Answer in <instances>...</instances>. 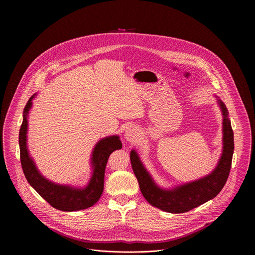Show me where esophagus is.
I'll return each instance as SVG.
<instances>
[{"label": "esophagus", "mask_w": 255, "mask_h": 255, "mask_svg": "<svg viewBox=\"0 0 255 255\" xmlns=\"http://www.w3.org/2000/svg\"><path fill=\"white\" fill-rule=\"evenodd\" d=\"M125 138L129 142H135L138 137V132L134 127H127L125 130Z\"/></svg>", "instance_id": "esophagus-1"}]
</instances>
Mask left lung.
I'll use <instances>...</instances> for the list:
<instances>
[{"label":"left lung","instance_id":"left-lung-1","mask_svg":"<svg viewBox=\"0 0 255 255\" xmlns=\"http://www.w3.org/2000/svg\"><path fill=\"white\" fill-rule=\"evenodd\" d=\"M218 104L223 116V149L216 168L208 176L172 189H162L154 182L135 150L130 152L132 169L138 181L140 191L149 204L168 213H185L209 202L222 190L231 171L235 143L229 112L220 99Z\"/></svg>","mask_w":255,"mask_h":255}]
</instances>
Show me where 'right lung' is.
Instances as JSON below:
<instances>
[{
	"instance_id": "1",
	"label": "right lung",
	"mask_w": 255,
	"mask_h": 255,
	"mask_svg": "<svg viewBox=\"0 0 255 255\" xmlns=\"http://www.w3.org/2000/svg\"><path fill=\"white\" fill-rule=\"evenodd\" d=\"M36 94L29 99L23 110L22 124L19 129L20 162L24 177L29 184L55 209L64 212L85 210L95 205L100 198L104 188V172L110 155L122 149V142L118 135L107 136L100 139L93 150L91 165L92 177L85 188H74L68 185H60L45 179L39 172L34 160L31 158L26 146V131H28V114L32 107V100Z\"/></svg>"
}]
</instances>
